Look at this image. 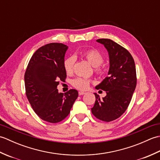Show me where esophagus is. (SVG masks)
<instances>
[{
  "mask_svg": "<svg viewBox=\"0 0 160 160\" xmlns=\"http://www.w3.org/2000/svg\"><path fill=\"white\" fill-rule=\"evenodd\" d=\"M84 94H85V92H84V91H79V92H78V95H79V96H82Z\"/></svg>",
  "mask_w": 160,
  "mask_h": 160,
  "instance_id": "esophagus-1",
  "label": "esophagus"
}]
</instances>
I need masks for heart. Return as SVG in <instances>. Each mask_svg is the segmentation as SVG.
<instances>
[{
	"mask_svg": "<svg viewBox=\"0 0 160 160\" xmlns=\"http://www.w3.org/2000/svg\"><path fill=\"white\" fill-rule=\"evenodd\" d=\"M83 56L88 60L91 65L94 67L95 72L97 74H103L104 73V67L102 66V63L104 61V57L99 51L96 49H91L84 53ZM76 62V57L70 56L64 61V69L67 73H71L73 71V68ZM91 80L87 78L78 77L74 78L71 81V84L78 89L86 90L88 89Z\"/></svg>",
	"mask_w": 160,
	"mask_h": 160,
	"instance_id": "heart-1",
	"label": "heart"
}]
</instances>
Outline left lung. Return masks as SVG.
I'll list each match as a JSON object with an SVG mask.
<instances>
[{"instance_id": "obj_1", "label": "left lung", "mask_w": 160, "mask_h": 160, "mask_svg": "<svg viewBox=\"0 0 160 160\" xmlns=\"http://www.w3.org/2000/svg\"><path fill=\"white\" fill-rule=\"evenodd\" d=\"M104 45L109 56L108 76L96 86V89L105 91L102 99L97 93L91 112L96 118L111 122L120 118L127 110L136 87L137 77L134 60L127 49L110 39H98Z\"/></svg>"}]
</instances>
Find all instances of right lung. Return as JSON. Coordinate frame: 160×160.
<instances>
[{
  "instance_id": "right-lung-1",
  "label": "right lung",
  "mask_w": 160,
  "mask_h": 160,
  "mask_svg": "<svg viewBox=\"0 0 160 160\" xmlns=\"http://www.w3.org/2000/svg\"><path fill=\"white\" fill-rule=\"evenodd\" d=\"M68 47L53 42L42 46L33 53L25 73L26 96L42 120L50 123L62 121L70 113L78 96L76 89L59 93V81H65L64 55Z\"/></svg>"
}]
</instances>
